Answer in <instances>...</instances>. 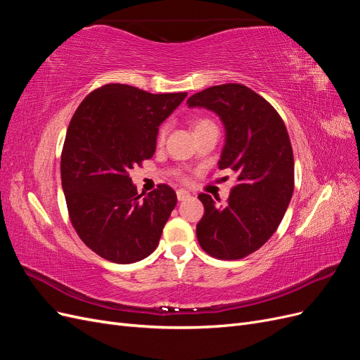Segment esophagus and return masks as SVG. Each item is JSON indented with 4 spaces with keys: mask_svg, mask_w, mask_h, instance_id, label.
I'll return each instance as SVG.
<instances>
[{
    "mask_svg": "<svg viewBox=\"0 0 360 360\" xmlns=\"http://www.w3.org/2000/svg\"><path fill=\"white\" fill-rule=\"evenodd\" d=\"M191 197V193L188 192V191H184V189H179L177 191V198H179V201H184V200H188Z\"/></svg>",
    "mask_w": 360,
    "mask_h": 360,
    "instance_id": "esophagus-1",
    "label": "esophagus"
}]
</instances>
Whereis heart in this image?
Returning <instances> with one entry per match:
<instances>
[{"instance_id": "b5f03b06", "label": "heart", "mask_w": 360, "mask_h": 360, "mask_svg": "<svg viewBox=\"0 0 360 360\" xmlns=\"http://www.w3.org/2000/svg\"><path fill=\"white\" fill-rule=\"evenodd\" d=\"M209 122H205V120H200V122L197 123V126H195V129H197L198 126H202V124H207ZM165 135H167V127H162L160 129V132H159V136H158V139H159V143H162L163 139H165Z\"/></svg>"}]
</instances>
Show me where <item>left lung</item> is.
<instances>
[{
    "mask_svg": "<svg viewBox=\"0 0 360 360\" xmlns=\"http://www.w3.org/2000/svg\"><path fill=\"white\" fill-rule=\"evenodd\" d=\"M188 106L219 117L225 143L217 167L238 176L225 204L198 195L204 204L198 242L214 258L240 259L269 240L291 201L294 159L288 132L275 108L242 84L210 86L191 96Z\"/></svg>",
    "mask_w": 360,
    "mask_h": 360,
    "instance_id": "8db88e82",
    "label": "left lung"
}]
</instances>
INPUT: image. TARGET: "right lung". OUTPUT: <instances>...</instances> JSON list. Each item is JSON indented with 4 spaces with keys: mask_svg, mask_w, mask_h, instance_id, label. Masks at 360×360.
Instances as JSON below:
<instances>
[{
    "mask_svg": "<svg viewBox=\"0 0 360 360\" xmlns=\"http://www.w3.org/2000/svg\"><path fill=\"white\" fill-rule=\"evenodd\" d=\"M186 96L108 84L72 117L61 155L63 192L81 240L108 261L136 263L159 245L177 195L159 184L143 197L129 171L153 158L159 126Z\"/></svg>",
    "mask_w": 360,
    "mask_h": 360,
    "instance_id": "1",
    "label": "right lung"
}]
</instances>
